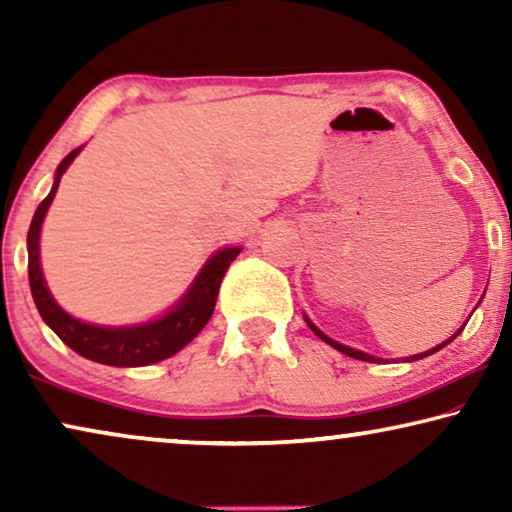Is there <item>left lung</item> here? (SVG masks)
Returning a JSON list of instances; mask_svg holds the SVG:
<instances>
[{"label": "left lung", "instance_id": "obj_1", "mask_svg": "<svg viewBox=\"0 0 512 512\" xmlns=\"http://www.w3.org/2000/svg\"><path fill=\"white\" fill-rule=\"evenodd\" d=\"M307 324H310V328H312V331H314V333H317L321 340H324V342H328V345H331V347H335V349H338V352H342V354H347V356H352V359H359V361H368V363H380V361H382V359H375V356H370V354H363V352H359V349L345 347V345H340V342H335V340H331V338H326V335H324V333H321V331H319V328L312 324V321H307ZM459 331H464V328H459ZM459 331H457V333H454L450 340H445V342H443V345H438V347H433V349H429V352H422V354L408 356V361H417V359H424V356H431V354H436V352H438V349H443L445 345H450V342H452V340H454V338H457V335H459Z\"/></svg>", "mask_w": 512, "mask_h": 512}]
</instances>
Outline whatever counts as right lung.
I'll use <instances>...</instances> for the list:
<instances>
[{"instance_id": "add662e5", "label": "right lung", "mask_w": 512, "mask_h": 512, "mask_svg": "<svg viewBox=\"0 0 512 512\" xmlns=\"http://www.w3.org/2000/svg\"><path fill=\"white\" fill-rule=\"evenodd\" d=\"M79 151L81 146L69 153V156L58 165L51 193L41 200V205L32 216L30 233H27V254H30L27 272H30L32 298L34 303H37L41 319H44L46 324L53 328L55 335H58L67 347H72L76 354L86 356L90 361L104 363V366L118 368H137L149 366V363H158L167 359V356L177 354L179 349H184L188 342L205 328L214 312L223 275H226L230 263L235 261L237 254H240V249L230 247L216 251V254L207 261L205 268H202L186 296L179 300V305L174 307L172 312H167L165 317L151 321V324L128 328H104L83 324V321L69 317L46 289L44 275H41L39 265V233L46 209L53 202L55 191H58L60 186L62 172L67 170L69 163H72Z\"/></svg>"}]
</instances>
